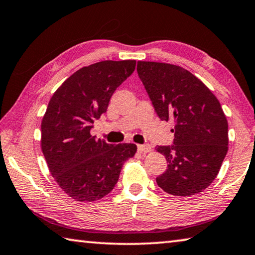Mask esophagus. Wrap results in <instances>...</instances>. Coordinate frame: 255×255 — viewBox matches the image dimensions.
Here are the masks:
<instances>
[{"instance_id":"obj_1","label":"esophagus","mask_w":255,"mask_h":255,"mask_svg":"<svg viewBox=\"0 0 255 255\" xmlns=\"http://www.w3.org/2000/svg\"><path fill=\"white\" fill-rule=\"evenodd\" d=\"M137 148H138V152L143 153V154H146V153L151 152V146H149V145H138Z\"/></svg>"}]
</instances>
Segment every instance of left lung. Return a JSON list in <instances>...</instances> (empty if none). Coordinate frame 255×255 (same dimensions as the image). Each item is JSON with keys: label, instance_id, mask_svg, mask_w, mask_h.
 <instances>
[{"label": "left lung", "instance_id": "obj_1", "mask_svg": "<svg viewBox=\"0 0 255 255\" xmlns=\"http://www.w3.org/2000/svg\"><path fill=\"white\" fill-rule=\"evenodd\" d=\"M137 72L159 118L175 123L172 146L155 147L168 163L156 184L176 196L203 192L216 179L228 151V123L219 100L179 66L138 61Z\"/></svg>", "mask_w": 255, "mask_h": 255}]
</instances>
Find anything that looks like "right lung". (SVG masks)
Masks as SVG:
<instances>
[{"label":"right lung","instance_id":"obj_1","mask_svg":"<svg viewBox=\"0 0 255 255\" xmlns=\"http://www.w3.org/2000/svg\"><path fill=\"white\" fill-rule=\"evenodd\" d=\"M135 60L96 62L77 70L48 102L42 119L40 147L62 191L79 202L108 195L135 144H108L91 135L92 124L107 112L117 87L135 70Z\"/></svg>","mask_w":255,"mask_h":255}]
</instances>
